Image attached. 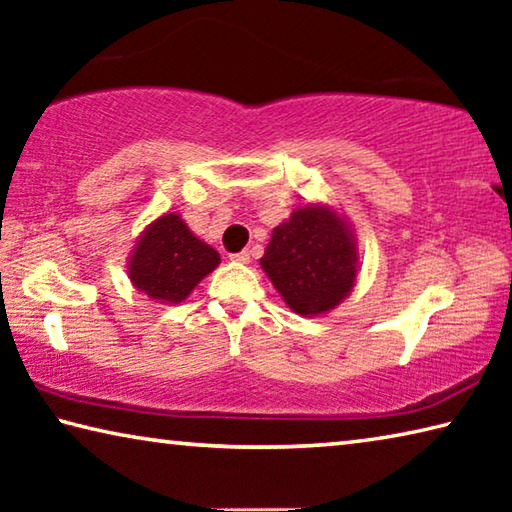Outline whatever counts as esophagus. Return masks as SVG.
<instances>
[{
	"mask_svg": "<svg viewBox=\"0 0 512 512\" xmlns=\"http://www.w3.org/2000/svg\"><path fill=\"white\" fill-rule=\"evenodd\" d=\"M230 259H232V262H237V264H248L250 262V253H248V250H241V253L230 255Z\"/></svg>",
	"mask_w": 512,
	"mask_h": 512,
	"instance_id": "34e87169",
	"label": "esophagus"
}]
</instances>
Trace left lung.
I'll return each instance as SVG.
<instances>
[{
	"label": "left lung",
	"instance_id": "1",
	"mask_svg": "<svg viewBox=\"0 0 512 512\" xmlns=\"http://www.w3.org/2000/svg\"><path fill=\"white\" fill-rule=\"evenodd\" d=\"M259 264L291 311L320 316L339 307L354 289L357 237L334 207H296L287 221L273 228Z\"/></svg>",
	"mask_w": 512,
	"mask_h": 512
}]
</instances>
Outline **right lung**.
I'll return each mask as SVG.
<instances>
[{"label":"right lung","mask_w":512,"mask_h":512,"mask_svg":"<svg viewBox=\"0 0 512 512\" xmlns=\"http://www.w3.org/2000/svg\"><path fill=\"white\" fill-rule=\"evenodd\" d=\"M219 264L221 255L187 228L183 216L171 212L144 228L128 257V277L151 300L178 305Z\"/></svg>","instance_id":"obj_1"}]
</instances>
